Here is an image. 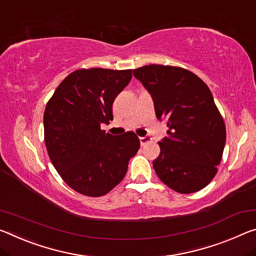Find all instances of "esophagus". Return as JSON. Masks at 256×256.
<instances>
[{
  "mask_svg": "<svg viewBox=\"0 0 256 256\" xmlns=\"http://www.w3.org/2000/svg\"><path fill=\"white\" fill-rule=\"evenodd\" d=\"M152 142V138H149L148 136H140V144L144 146L146 144H149Z\"/></svg>",
  "mask_w": 256,
  "mask_h": 256,
  "instance_id": "1",
  "label": "esophagus"
}]
</instances>
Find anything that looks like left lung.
<instances>
[{
    "instance_id": "8db88e82",
    "label": "left lung",
    "mask_w": 256,
    "mask_h": 256,
    "mask_svg": "<svg viewBox=\"0 0 256 256\" xmlns=\"http://www.w3.org/2000/svg\"><path fill=\"white\" fill-rule=\"evenodd\" d=\"M154 101L156 117L168 123V136L152 160L158 178L180 194L205 188L216 176L226 144L224 122L210 88L194 72L148 64L133 70Z\"/></svg>"
}]
</instances>
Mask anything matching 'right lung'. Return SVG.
Listing matches in <instances>:
<instances>
[{"instance_id": "1", "label": "right lung", "mask_w": 256, "mask_h": 256, "mask_svg": "<svg viewBox=\"0 0 256 256\" xmlns=\"http://www.w3.org/2000/svg\"><path fill=\"white\" fill-rule=\"evenodd\" d=\"M131 78V70H76L46 104L43 123L48 157L62 180L85 196L110 192L140 148L133 132L112 136L100 128L112 120L114 100Z\"/></svg>"}]
</instances>
